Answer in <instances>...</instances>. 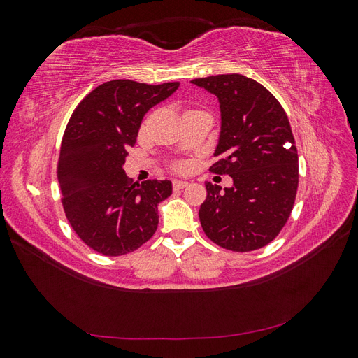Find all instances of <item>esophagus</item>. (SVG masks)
<instances>
[{"label":"esophagus","instance_id":"obj_1","mask_svg":"<svg viewBox=\"0 0 358 358\" xmlns=\"http://www.w3.org/2000/svg\"><path fill=\"white\" fill-rule=\"evenodd\" d=\"M188 187V182H185V180H173V189H183V188H187Z\"/></svg>","mask_w":358,"mask_h":358}]
</instances>
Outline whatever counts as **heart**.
I'll use <instances>...</instances> for the list:
<instances>
[{
  "label": "heart",
  "instance_id": "heart-1",
  "mask_svg": "<svg viewBox=\"0 0 358 358\" xmlns=\"http://www.w3.org/2000/svg\"><path fill=\"white\" fill-rule=\"evenodd\" d=\"M183 167H185V166H183L182 162H176V164H173V170H176V171H182Z\"/></svg>",
  "mask_w": 358,
  "mask_h": 358
}]
</instances>
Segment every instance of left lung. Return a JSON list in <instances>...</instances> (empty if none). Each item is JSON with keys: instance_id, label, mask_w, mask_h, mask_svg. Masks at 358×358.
I'll return each instance as SVG.
<instances>
[{"instance_id": "left-lung-1", "label": "left lung", "mask_w": 358, "mask_h": 358, "mask_svg": "<svg viewBox=\"0 0 358 358\" xmlns=\"http://www.w3.org/2000/svg\"><path fill=\"white\" fill-rule=\"evenodd\" d=\"M218 96L221 133L210 167L231 188L206 182L199 216L206 236L236 252L272 242L287 224L299 187V155L288 116L262 83L242 74L194 79Z\"/></svg>"}]
</instances>
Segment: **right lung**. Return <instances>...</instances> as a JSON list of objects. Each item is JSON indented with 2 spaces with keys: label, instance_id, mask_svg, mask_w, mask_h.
Listing matches in <instances>:
<instances>
[{
  "label": "right lung",
  "instance_id": "right-lung-1",
  "mask_svg": "<svg viewBox=\"0 0 358 358\" xmlns=\"http://www.w3.org/2000/svg\"><path fill=\"white\" fill-rule=\"evenodd\" d=\"M179 88L117 79L96 86L76 107L64 131L58 182L73 230L95 252H133L157 231L158 204L170 180L133 183L124 170L146 112Z\"/></svg>",
  "mask_w": 358,
  "mask_h": 358
}]
</instances>
